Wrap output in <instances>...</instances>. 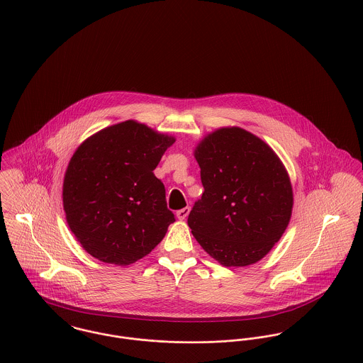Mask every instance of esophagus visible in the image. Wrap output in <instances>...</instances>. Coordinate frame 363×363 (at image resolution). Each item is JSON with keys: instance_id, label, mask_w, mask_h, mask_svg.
Wrapping results in <instances>:
<instances>
[{"instance_id": "obj_1", "label": "esophagus", "mask_w": 363, "mask_h": 363, "mask_svg": "<svg viewBox=\"0 0 363 363\" xmlns=\"http://www.w3.org/2000/svg\"><path fill=\"white\" fill-rule=\"evenodd\" d=\"M189 213H190V208L186 207L183 208V209H180V211H177V218L179 219H182V220H184L187 216H189Z\"/></svg>"}]
</instances>
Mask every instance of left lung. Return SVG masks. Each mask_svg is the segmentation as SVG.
Listing matches in <instances>:
<instances>
[{
    "label": "left lung",
    "mask_w": 363,
    "mask_h": 363,
    "mask_svg": "<svg viewBox=\"0 0 363 363\" xmlns=\"http://www.w3.org/2000/svg\"><path fill=\"white\" fill-rule=\"evenodd\" d=\"M204 193L187 223L200 246L223 267L265 257L289 225L294 190L274 150L240 127H220L194 148Z\"/></svg>",
    "instance_id": "left-lung-1"
}]
</instances>
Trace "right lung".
Here are the masks:
<instances>
[{"mask_svg":"<svg viewBox=\"0 0 363 363\" xmlns=\"http://www.w3.org/2000/svg\"><path fill=\"white\" fill-rule=\"evenodd\" d=\"M174 141L125 120L75 150L64 174L62 207L71 232L92 257L130 265L162 242L176 219L154 170Z\"/></svg>","mask_w":363,"mask_h":363,"instance_id":"right-lung-1","label":"right lung"}]
</instances>
